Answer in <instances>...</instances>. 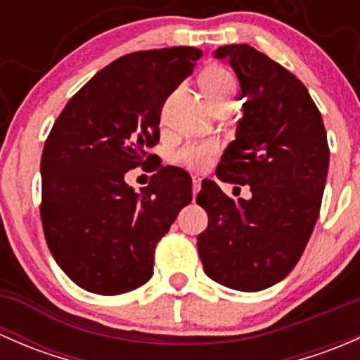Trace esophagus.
<instances>
[{
    "label": "esophagus",
    "mask_w": 360,
    "mask_h": 360,
    "mask_svg": "<svg viewBox=\"0 0 360 360\" xmlns=\"http://www.w3.org/2000/svg\"><path fill=\"white\" fill-rule=\"evenodd\" d=\"M191 183H193V195L198 193V191H200V177L193 176V179H191Z\"/></svg>",
    "instance_id": "1"
}]
</instances>
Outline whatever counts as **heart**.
I'll return each instance as SVG.
<instances>
[{
	"label": "heart",
	"instance_id": "b5f03b06",
	"mask_svg": "<svg viewBox=\"0 0 360 360\" xmlns=\"http://www.w3.org/2000/svg\"><path fill=\"white\" fill-rule=\"evenodd\" d=\"M202 89L209 99L210 106L217 101L228 99L235 96V78L228 69L221 66H210L200 75ZM216 143L214 141H200V143H190L181 148L174 160L179 165L191 170H203L209 165L210 157L216 153Z\"/></svg>",
	"mask_w": 360,
	"mask_h": 360
}]
</instances>
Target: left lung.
Returning a JSON list of instances; mask_svg holds the SVG:
<instances>
[{
    "label": "left lung",
    "mask_w": 360,
    "mask_h": 360,
    "mask_svg": "<svg viewBox=\"0 0 360 360\" xmlns=\"http://www.w3.org/2000/svg\"><path fill=\"white\" fill-rule=\"evenodd\" d=\"M245 97L237 137L217 163L224 183L249 184L237 203L205 179L197 203L209 224L197 237L207 277L237 291L266 289L300 261L321 212L329 146L307 86L249 45H224Z\"/></svg>",
    "instance_id": "8db88e82"
}]
</instances>
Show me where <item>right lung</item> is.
<instances>
[{"label":"right lung","mask_w":360,"mask_h":360,"mask_svg":"<svg viewBox=\"0 0 360 360\" xmlns=\"http://www.w3.org/2000/svg\"><path fill=\"white\" fill-rule=\"evenodd\" d=\"M202 50H139L112 60L64 106L41 155L39 216L64 274L89 292L115 296L146 284L155 249L191 202V177L153 167L136 193L125 174L157 162L167 97L191 75Z\"/></svg>","instance_id":"right-lung-1"}]
</instances>
